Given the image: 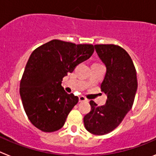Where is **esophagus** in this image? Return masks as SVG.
Listing matches in <instances>:
<instances>
[{
	"label": "esophagus",
	"mask_w": 156,
	"mask_h": 156,
	"mask_svg": "<svg viewBox=\"0 0 156 156\" xmlns=\"http://www.w3.org/2000/svg\"><path fill=\"white\" fill-rule=\"evenodd\" d=\"M87 99L84 97V96H80L79 97V101L80 102H82V101H87Z\"/></svg>",
	"instance_id": "34e87169"
}]
</instances>
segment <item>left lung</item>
<instances>
[{"label": "left lung", "instance_id": "left-lung-1", "mask_svg": "<svg viewBox=\"0 0 156 156\" xmlns=\"http://www.w3.org/2000/svg\"><path fill=\"white\" fill-rule=\"evenodd\" d=\"M94 48L107 69L101 85L107 100L101 106L90 101L91 109L83 122L90 133L104 135L119 126L131 109L137 89V73L131 58L120 46L96 44Z\"/></svg>", "mask_w": 156, "mask_h": 156}]
</instances>
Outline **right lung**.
Returning <instances> with one entry per match:
<instances>
[{
  "label": "right lung",
  "mask_w": 156,
  "mask_h": 156,
  "mask_svg": "<svg viewBox=\"0 0 156 156\" xmlns=\"http://www.w3.org/2000/svg\"><path fill=\"white\" fill-rule=\"evenodd\" d=\"M92 44L52 40L36 48L27 63L19 93L31 123L44 132L61 129L79 98L62 87L63 77L94 53Z\"/></svg>",
  "instance_id": "obj_1"
}]
</instances>
